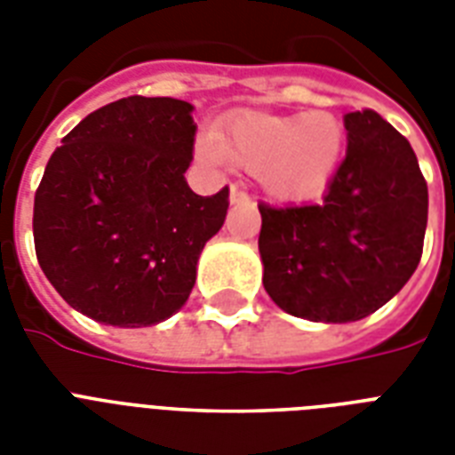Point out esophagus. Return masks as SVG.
<instances>
[{"instance_id": "esophagus-1", "label": "esophagus", "mask_w": 455, "mask_h": 455, "mask_svg": "<svg viewBox=\"0 0 455 455\" xmlns=\"http://www.w3.org/2000/svg\"><path fill=\"white\" fill-rule=\"evenodd\" d=\"M231 205H250V196L241 186H231Z\"/></svg>"}]
</instances>
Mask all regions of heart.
<instances>
[{"instance_id": "1", "label": "heart", "mask_w": 455, "mask_h": 455, "mask_svg": "<svg viewBox=\"0 0 455 455\" xmlns=\"http://www.w3.org/2000/svg\"><path fill=\"white\" fill-rule=\"evenodd\" d=\"M345 151V127L328 110L302 116L238 113L217 137L200 144L207 160L227 157L257 172L269 196L283 203L309 200L331 184Z\"/></svg>"}]
</instances>
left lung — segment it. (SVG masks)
Segmentation results:
<instances>
[{
  "instance_id": "obj_1",
  "label": "left lung",
  "mask_w": 455,
  "mask_h": 455,
  "mask_svg": "<svg viewBox=\"0 0 455 455\" xmlns=\"http://www.w3.org/2000/svg\"><path fill=\"white\" fill-rule=\"evenodd\" d=\"M347 156L321 203H259L264 291L316 323L366 318L402 291L423 255L427 184L418 157L375 110L347 113Z\"/></svg>"
}]
</instances>
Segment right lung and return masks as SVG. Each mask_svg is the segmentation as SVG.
Returning <instances> with one entry per match:
<instances>
[{
    "mask_svg": "<svg viewBox=\"0 0 455 455\" xmlns=\"http://www.w3.org/2000/svg\"><path fill=\"white\" fill-rule=\"evenodd\" d=\"M193 106L127 96L63 137L35 193L37 262L60 298L99 323L156 325L186 304L196 264L227 220L228 186L188 188Z\"/></svg>",
    "mask_w": 455,
    "mask_h": 455,
    "instance_id": "1",
    "label": "right lung"
}]
</instances>
